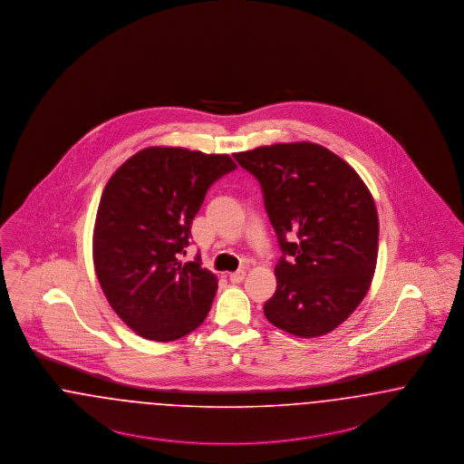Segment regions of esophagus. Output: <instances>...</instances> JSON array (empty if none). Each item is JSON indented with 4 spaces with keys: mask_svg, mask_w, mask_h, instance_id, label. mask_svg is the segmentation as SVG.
Wrapping results in <instances>:
<instances>
[{
    "mask_svg": "<svg viewBox=\"0 0 464 464\" xmlns=\"http://www.w3.org/2000/svg\"><path fill=\"white\" fill-rule=\"evenodd\" d=\"M244 277H246V272L244 270H237V272H232L230 276H228V279H230V283L232 284H239L244 281Z\"/></svg>",
    "mask_w": 464,
    "mask_h": 464,
    "instance_id": "1",
    "label": "esophagus"
}]
</instances>
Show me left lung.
<instances>
[{
	"mask_svg": "<svg viewBox=\"0 0 464 464\" xmlns=\"http://www.w3.org/2000/svg\"><path fill=\"white\" fill-rule=\"evenodd\" d=\"M234 158L260 181L283 251L265 317L300 338L331 333L361 304L376 270L380 222L369 188L348 162L312 141Z\"/></svg>",
	"mask_w": 464,
	"mask_h": 464,
	"instance_id": "obj_1",
	"label": "left lung"
}]
</instances>
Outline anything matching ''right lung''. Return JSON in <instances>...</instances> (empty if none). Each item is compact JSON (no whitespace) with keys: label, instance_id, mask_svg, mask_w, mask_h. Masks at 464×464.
Wrapping results in <instances>:
<instances>
[{"label":"right lung","instance_id":"add662e5","mask_svg":"<svg viewBox=\"0 0 464 464\" xmlns=\"http://www.w3.org/2000/svg\"><path fill=\"white\" fill-rule=\"evenodd\" d=\"M227 154L147 147L116 169L102 192L93 263L102 291L122 323L152 342L199 327L218 281L201 256L180 262L208 188L234 171Z\"/></svg>","mask_w":464,"mask_h":464}]
</instances>
